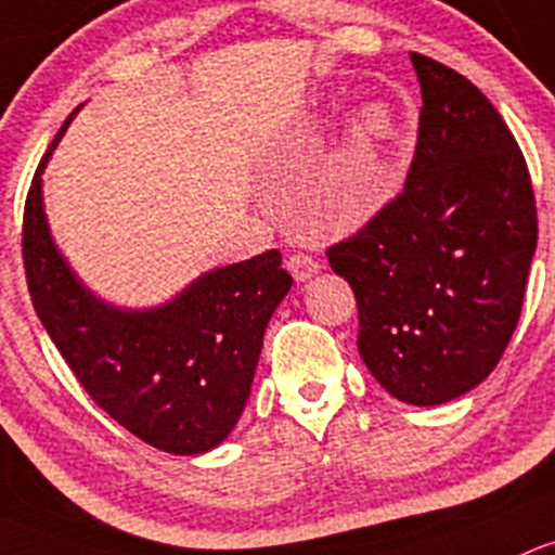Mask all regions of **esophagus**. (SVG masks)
Wrapping results in <instances>:
<instances>
[{
  "instance_id": "esophagus-1",
  "label": "esophagus",
  "mask_w": 555,
  "mask_h": 555,
  "mask_svg": "<svg viewBox=\"0 0 555 555\" xmlns=\"http://www.w3.org/2000/svg\"><path fill=\"white\" fill-rule=\"evenodd\" d=\"M288 270L296 280H310L312 275H318L320 264L312 254H305V250H296V254L288 256Z\"/></svg>"
}]
</instances>
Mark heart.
Returning <instances> with one entry per match:
<instances>
[{
	"label": "heart",
	"mask_w": 555,
	"mask_h": 555,
	"mask_svg": "<svg viewBox=\"0 0 555 555\" xmlns=\"http://www.w3.org/2000/svg\"><path fill=\"white\" fill-rule=\"evenodd\" d=\"M392 130H396V112L390 106L371 104L363 108L352 128L350 152H347V170L352 179H365L376 168L382 146L390 141Z\"/></svg>",
	"instance_id": "heart-1"
}]
</instances>
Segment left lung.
Wrapping results in <instances>:
<instances>
[{
    "mask_svg": "<svg viewBox=\"0 0 555 555\" xmlns=\"http://www.w3.org/2000/svg\"><path fill=\"white\" fill-rule=\"evenodd\" d=\"M422 88L403 192L328 245L358 301V352L398 401L465 396L500 363L527 294L537 203L527 159L467 77L409 53Z\"/></svg>",
    "mask_w": 555,
    "mask_h": 555,
    "instance_id": "obj_1",
    "label": "left lung"
}]
</instances>
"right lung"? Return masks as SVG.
Returning <instances> with one entry per match:
<instances>
[{
  "label": "right lung",
  "mask_w": 555,
  "mask_h": 555,
  "mask_svg": "<svg viewBox=\"0 0 555 555\" xmlns=\"http://www.w3.org/2000/svg\"><path fill=\"white\" fill-rule=\"evenodd\" d=\"M72 119V117H68ZM23 208V270L50 339L114 422L170 454L224 441L250 396L267 323L294 285L280 250H264L192 283L150 312H122L77 283L50 237L39 173Z\"/></svg>",
  "instance_id": "right-lung-1"
}]
</instances>
